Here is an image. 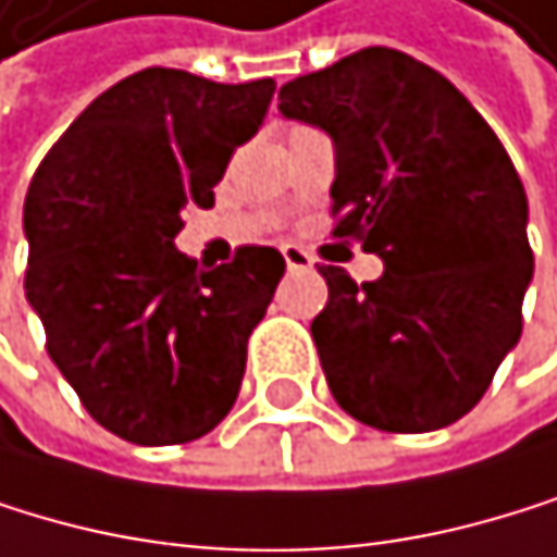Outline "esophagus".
<instances>
[{
	"mask_svg": "<svg viewBox=\"0 0 557 557\" xmlns=\"http://www.w3.org/2000/svg\"><path fill=\"white\" fill-rule=\"evenodd\" d=\"M282 258H285V269L288 272H312V255L299 245H282Z\"/></svg>",
	"mask_w": 557,
	"mask_h": 557,
	"instance_id": "1",
	"label": "esophagus"
}]
</instances>
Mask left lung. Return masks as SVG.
I'll list each match as a JSON object with an SVG mask.
<instances>
[{
    "instance_id": "8db88e82",
    "label": "left lung",
    "mask_w": 557,
    "mask_h": 557,
    "mask_svg": "<svg viewBox=\"0 0 557 557\" xmlns=\"http://www.w3.org/2000/svg\"><path fill=\"white\" fill-rule=\"evenodd\" d=\"M278 113L333 140L336 235L383 258L362 285L319 269L312 343L336 404L389 433L450 426L521 339L534 258L508 150L447 76L386 46L285 83Z\"/></svg>"
}]
</instances>
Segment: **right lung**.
<instances>
[{
  "instance_id": "1",
  "label": "right lung",
  "mask_w": 557,
  "mask_h": 557,
  "mask_svg": "<svg viewBox=\"0 0 557 557\" xmlns=\"http://www.w3.org/2000/svg\"><path fill=\"white\" fill-rule=\"evenodd\" d=\"M272 94V79L140 70L73 120L29 184L26 299L83 407L131 444L198 441L238 399L248 336L285 262L242 248L198 269L174 238L184 208L214 205Z\"/></svg>"
}]
</instances>
